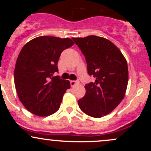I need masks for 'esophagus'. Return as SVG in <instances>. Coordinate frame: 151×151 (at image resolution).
<instances>
[{
	"mask_svg": "<svg viewBox=\"0 0 151 151\" xmlns=\"http://www.w3.org/2000/svg\"><path fill=\"white\" fill-rule=\"evenodd\" d=\"M79 84V81H70L71 86H75L76 84Z\"/></svg>",
	"mask_w": 151,
	"mask_h": 151,
	"instance_id": "obj_1",
	"label": "esophagus"
}]
</instances>
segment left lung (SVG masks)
Wrapping results in <instances>:
<instances>
[{"instance_id":"8db88e82","label":"left lung","mask_w":151,"mask_h":151,"mask_svg":"<svg viewBox=\"0 0 151 151\" xmlns=\"http://www.w3.org/2000/svg\"><path fill=\"white\" fill-rule=\"evenodd\" d=\"M85 56L89 75L94 82L86 84V93L78 100L79 108L91 117L110 114L125 96L129 80L126 60L114 43L95 35L73 37Z\"/></svg>"}]
</instances>
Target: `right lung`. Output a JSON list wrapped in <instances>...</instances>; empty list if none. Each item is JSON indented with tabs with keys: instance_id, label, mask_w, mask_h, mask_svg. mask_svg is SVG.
Returning <instances> with one entry per match:
<instances>
[{
	"instance_id": "add662e5",
	"label": "right lung",
	"mask_w": 151,
	"mask_h": 151,
	"mask_svg": "<svg viewBox=\"0 0 151 151\" xmlns=\"http://www.w3.org/2000/svg\"><path fill=\"white\" fill-rule=\"evenodd\" d=\"M74 44L70 38L40 36L22 48L15 67V86L20 101L32 114L47 116L60 109L70 82L54 74L62 51Z\"/></svg>"
}]
</instances>
